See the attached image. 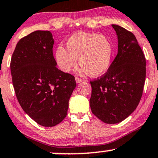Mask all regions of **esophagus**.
I'll list each match as a JSON object with an SVG mask.
<instances>
[{"label":"esophagus","instance_id":"1","mask_svg":"<svg viewBox=\"0 0 158 158\" xmlns=\"http://www.w3.org/2000/svg\"><path fill=\"white\" fill-rule=\"evenodd\" d=\"M75 79H76V82L77 83H80L82 81V79H80V78H79V77H76Z\"/></svg>","mask_w":158,"mask_h":158}]
</instances>
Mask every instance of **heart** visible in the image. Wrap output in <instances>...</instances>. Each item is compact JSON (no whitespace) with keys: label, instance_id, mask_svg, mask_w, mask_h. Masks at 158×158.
Wrapping results in <instances>:
<instances>
[{"label":"heart","instance_id":"heart-1","mask_svg":"<svg viewBox=\"0 0 158 158\" xmlns=\"http://www.w3.org/2000/svg\"><path fill=\"white\" fill-rule=\"evenodd\" d=\"M65 45L67 49L59 46L55 52L56 64L64 73L77 65V59L81 65L78 73L94 77L103 75L111 65L113 45L105 36L79 31L68 38Z\"/></svg>","mask_w":158,"mask_h":158}]
</instances>
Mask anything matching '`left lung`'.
<instances>
[{
    "label": "left lung",
    "instance_id": "obj_1",
    "mask_svg": "<svg viewBox=\"0 0 158 158\" xmlns=\"http://www.w3.org/2000/svg\"><path fill=\"white\" fill-rule=\"evenodd\" d=\"M118 37V54L109 70L90 81L92 113L106 123H118L139 104L145 83L146 59L132 32L113 24Z\"/></svg>",
    "mask_w": 158,
    "mask_h": 158
}]
</instances>
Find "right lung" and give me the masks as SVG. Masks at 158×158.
Masks as SVG:
<instances>
[{"instance_id":"add662e5","label":"right lung","mask_w":158,"mask_h":158,"mask_svg":"<svg viewBox=\"0 0 158 158\" xmlns=\"http://www.w3.org/2000/svg\"><path fill=\"white\" fill-rule=\"evenodd\" d=\"M51 32L35 31L20 39L11 60L12 83L19 104L43 127H54L66 117L75 78L59 70L53 55Z\"/></svg>"}]
</instances>
